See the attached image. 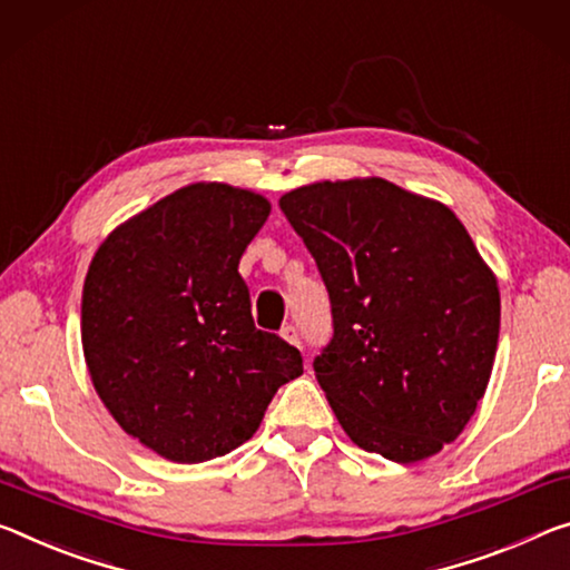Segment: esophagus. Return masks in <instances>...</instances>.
<instances>
[{
	"label": "esophagus",
	"mask_w": 570,
	"mask_h": 570,
	"mask_svg": "<svg viewBox=\"0 0 570 570\" xmlns=\"http://www.w3.org/2000/svg\"><path fill=\"white\" fill-rule=\"evenodd\" d=\"M282 337L288 342V345H296V347L302 345V334L294 327V324H286V327L282 330Z\"/></svg>",
	"instance_id": "esophagus-1"
}]
</instances>
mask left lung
<instances>
[{
    "label": "left lung",
    "mask_w": 570,
    "mask_h": 570,
    "mask_svg": "<svg viewBox=\"0 0 570 570\" xmlns=\"http://www.w3.org/2000/svg\"><path fill=\"white\" fill-rule=\"evenodd\" d=\"M278 205L330 292L314 375L340 426L399 464L439 454L474 415L500 337V288L462 220L381 177L296 187Z\"/></svg>",
    "instance_id": "left-lung-1"
}]
</instances>
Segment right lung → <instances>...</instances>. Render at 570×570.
I'll return each mask as SVG.
<instances>
[{
  "label": "right lung",
  "instance_id": "add662e5",
  "mask_svg": "<svg viewBox=\"0 0 570 570\" xmlns=\"http://www.w3.org/2000/svg\"><path fill=\"white\" fill-rule=\"evenodd\" d=\"M271 203L197 183L119 225L88 266L80 340L116 423L177 464L248 441L302 352L256 330L238 274Z\"/></svg>",
  "mask_w": 570,
  "mask_h": 570
}]
</instances>
